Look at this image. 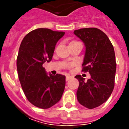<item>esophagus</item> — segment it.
Instances as JSON below:
<instances>
[{
  "mask_svg": "<svg viewBox=\"0 0 129 129\" xmlns=\"http://www.w3.org/2000/svg\"><path fill=\"white\" fill-rule=\"evenodd\" d=\"M71 76L70 75H66V81H68L70 78H71Z\"/></svg>",
  "mask_w": 129,
  "mask_h": 129,
  "instance_id": "esophagus-1",
  "label": "esophagus"
}]
</instances>
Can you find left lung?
Instances as JSON below:
<instances>
[{
    "label": "left lung",
    "mask_w": 129,
    "mask_h": 129,
    "mask_svg": "<svg viewBox=\"0 0 129 129\" xmlns=\"http://www.w3.org/2000/svg\"><path fill=\"white\" fill-rule=\"evenodd\" d=\"M74 34L85 47L82 71L91 76L87 81L80 75L75 76L80 83L77 101L92 109L106 101L114 88L116 70L114 49L106 34L96 28H80Z\"/></svg>",
    "instance_id": "8db88e82"
}]
</instances>
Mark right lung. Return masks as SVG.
<instances>
[{"label":"right lung","instance_id":"right-lung-1","mask_svg":"<svg viewBox=\"0 0 129 129\" xmlns=\"http://www.w3.org/2000/svg\"><path fill=\"white\" fill-rule=\"evenodd\" d=\"M63 31L37 28L23 39L18 54L17 71L23 91L36 107L47 109L60 101L65 87V76L47 75L44 62L52 59L57 42Z\"/></svg>","mask_w":129,"mask_h":129}]
</instances>
